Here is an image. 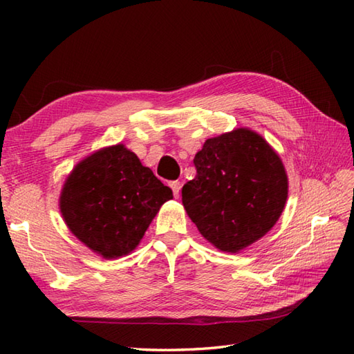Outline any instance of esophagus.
Wrapping results in <instances>:
<instances>
[{"label": "esophagus", "mask_w": 354, "mask_h": 354, "mask_svg": "<svg viewBox=\"0 0 354 354\" xmlns=\"http://www.w3.org/2000/svg\"><path fill=\"white\" fill-rule=\"evenodd\" d=\"M169 185H170V189L173 190V196L179 198V192H181V183H179V181H171Z\"/></svg>", "instance_id": "obj_1"}]
</instances>
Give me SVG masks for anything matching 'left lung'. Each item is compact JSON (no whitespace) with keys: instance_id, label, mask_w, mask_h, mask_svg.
<instances>
[{"instance_id":"8db88e82","label":"left lung","mask_w":354,"mask_h":354,"mask_svg":"<svg viewBox=\"0 0 354 354\" xmlns=\"http://www.w3.org/2000/svg\"><path fill=\"white\" fill-rule=\"evenodd\" d=\"M183 187L192 222L214 248L236 254L272 230L288 201L281 158L260 133L239 127L208 138Z\"/></svg>"}]
</instances>
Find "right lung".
<instances>
[{
    "label": "right lung",
    "instance_id": "add662e5",
    "mask_svg": "<svg viewBox=\"0 0 354 354\" xmlns=\"http://www.w3.org/2000/svg\"><path fill=\"white\" fill-rule=\"evenodd\" d=\"M173 198L167 185L115 145L88 155L65 179L59 208L66 227L100 257L131 254L161 205Z\"/></svg>",
    "mask_w": 354,
    "mask_h": 354
}]
</instances>
